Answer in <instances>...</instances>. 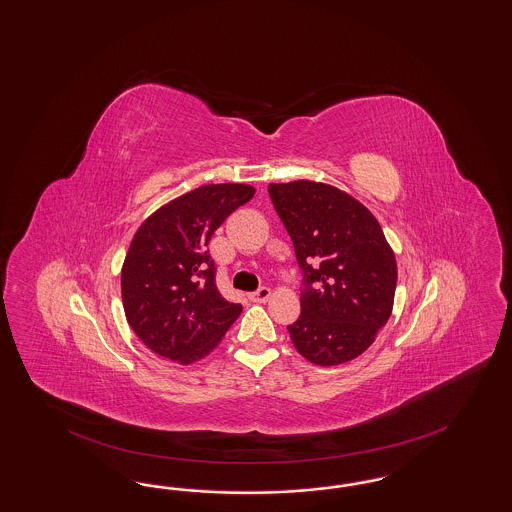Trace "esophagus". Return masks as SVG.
I'll use <instances>...</instances> for the list:
<instances>
[{"label": "esophagus", "instance_id": "esophagus-1", "mask_svg": "<svg viewBox=\"0 0 512 512\" xmlns=\"http://www.w3.org/2000/svg\"><path fill=\"white\" fill-rule=\"evenodd\" d=\"M270 295H272L270 287H259L257 291L249 293V300H253V302H266V300L270 299Z\"/></svg>", "mask_w": 512, "mask_h": 512}]
</instances>
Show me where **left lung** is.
I'll list each match as a JSON object with an SVG mask.
<instances>
[{
  "label": "left lung",
  "mask_w": 512,
  "mask_h": 512,
  "mask_svg": "<svg viewBox=\"0 0 512 512\" xmlns=\"http://www.w3.org/2000/svg\"><path fill=\"white\" fill-rule=\"evenodd\" d=\"M302 272L297 352L331 367L365 352L393 308L397 263L380 223L350 194L316 181L270 183Z\"/></svg>",
  "instance_id": "left-lung-1"
}]
</instances>
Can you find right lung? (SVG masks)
Instances as JSON below:
<instances>
[{
  "label": "right lung",
  "instance_id": "1",
  "mask_svg": "<svg viewBox=\"0 0 512 512\" xmlns=\"http://www.w3.org/2000/svg\"><path fill=\"white\" fill-rule=\"evenodd\" d=\"M251 185H204L168 202L143 221L121 272L124 314L141 342L189 365L221 342L242 314L223 299L208 251L213 232L249 202Z\"/></svg>",
  "mask_w": 512,
  "mask_h": 512
}]
</instances>
